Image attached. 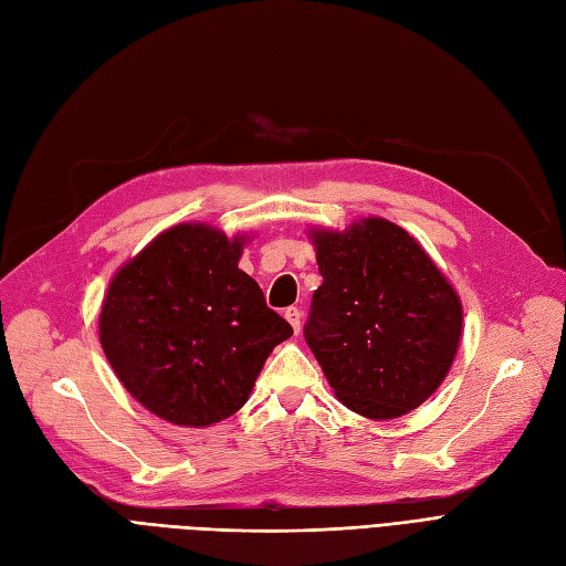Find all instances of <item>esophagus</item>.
<instances>
[{"label": "esophagus", "mask_w": 566, "mask_h": 566, "mask_svg": "<svg viewBox=\"0 0 566 566\" xmlns=\"http://www.w3.org/2000/svg\"><path fill=\"white\" fill-rule=\"evenodd\" d=\"M301 315H303V313H301L298 307H294V305L284 310V317H286V322H289L291 326H294V332H296V334L301 332Z\"/></svg>", "instance_id": "esophagus-1"}]
</instances>
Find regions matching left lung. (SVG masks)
<instances>
[{"mask_svg":"<svg viewBox=\"0 0 566 566\" xmlns=\"http://www.w3.org/2000/svg\"><path fill=\"white\" fill-rule=\"evenodd\" d=\"M322 286L303 326L307 348L340 402L367 418H397L440 388L463 310L413 237L382 218L317 232Z\"/></svg>","mask_w":566,"mask_h":566,"instance_id":"1","label":"left lung"}]
</instances>
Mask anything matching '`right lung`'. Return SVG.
<instances>
[{
  "label": "right lung",
  "instance_id": "obj_1",
  "mask_svg": "<svg viewBox=\"0 0 566 566\" xmlns=\"http://www.w3.org/2000/svg\"><path fill=\"white\" fill-rule=\"evenodd\" d=\"M242 240L176 226L126 263L107 289L101 343L138 402L176 426L223 421L275 345L294 329L237 268Z\"/></svg>",
  "mask_w": 566,
  "mask_h": 566
}]
</instances>
